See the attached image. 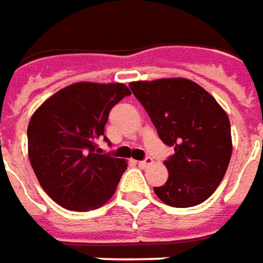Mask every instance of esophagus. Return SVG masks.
Here are the masks:
<instances>
[{"mask_svg": "<svg viewBox=\"0 0 263 263\" xmlns=\"http://www.w3.org/2000/svg\"><path fill=\"white\" fill-rule=\"evenodd\" d=\"M152 163H153V159L147 156V158H144L143 160H140V162H139V166H140V168H147V166H151Z\"/></svg>", "mask_w": 263, "mask_h": 263, "instance_id": "1", "label": "esophagus"}]
</instances>
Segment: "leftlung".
<instances>
[{
	"label": "left lung",
	"mask_w": 263,
	"mask_h": 263,
	"mask_svg": "<svg viewBox=\"0 0 263 263\" xmlns=\"http://www.w3.org/2000/svg\"><path fill=\"white\" fill-rule=\"evenodd\" d=\"M160 140L174 147L165 160L168 181L153 191L171 207H193L216 191L232 158L230 121L211 95L193 81L132 82Z\"/></svg>",
	"instance_id": "8db88e82"
}]
</instances>
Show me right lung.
I'll return each instance as SVG.
<instances>
[{"mask_svg": "<svg viewBox=\"0 0 263 263\" xmlns=\"http://www.w3.org/2000/svg\"><path fill=\"white\" fill-rule=\"evenodd\" d=\"M130 91L123 84L79 82L42 104L27 128L29 158L46 194L59 205L86 211L114 194L126 162L97 149L111 108Z\"/></svg>", "mask_w": 263, "mask_h": 263, "instance_id": "obj_1", "label": "right lung"}]
</instances>
